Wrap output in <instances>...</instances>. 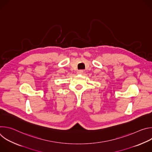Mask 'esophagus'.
<instances>
[{"label":"esophagus","mask_w":152,"mask_h":152,"mask_svg":"<svg viewBox=\"0 0 152 152\" xmlns=\"http://www.w3.org/2000/svg\"><path fill=\"white\" fill-rule=\"evenodd\" d=\"M83 73V70H78L77 72V74H79V75H81V74H82Z\"/></svg>","instance_id":"esophagus-1"}]
</instances>
